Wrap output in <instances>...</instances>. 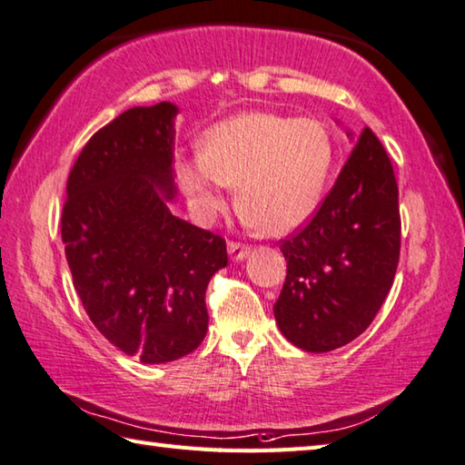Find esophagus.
<instances>
[{
  "mask_svg": "<svg viewBox=\"0 0 465 465\" xmlns=\"http://www.w3.org/2000/svg\"><path fill=\"white\" fill-rule=\"evenodd\" d=\"M228 255H231L232 262H242V259L249 255V247L241 245V242L231 241V242H228Z\"/></svg>",
  "mask_w": 465,
  "mask_h": 465,
  "instance_id": "esophagus-1",
  "label": "esophagus"
}]
</instances>
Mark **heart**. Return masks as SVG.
Wrapping results in <instances>:
<instances>
[{
    "mask_svg": "<svg viewBox=\"0 0 465 465\" xmlns=\"http://www.w3.org/2000/svg\"><path fill=\"white\" fill-rule=\"evenodd\" d=\"M331 163V133L321 120L245 112L206 130L200 153L179 159L175 173L198 216L218 212L226 185H237L245 223L283 237L314 214Z\"/></svg>",
    "mask_w": 465,
    "mask_h": 465,
    "instance_id": "b5f03b06",
    "label": "heart"
}]
</instances>
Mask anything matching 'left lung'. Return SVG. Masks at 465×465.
<instances>
[{"instance_id": "obj_1", "label": "left lung", "mask_w": 465, "mask_h": 465, "mask_svg": "<svg viewBox=\"0 0 465 465\" xmlns=\"http://www.w3.org/2000/svg\"><path fill=\"white\" fill-rule=\"evenodd\" d=\"M311 223L280 241L286 282L273 306L292 345L327 353L376 319L401 257L398 183L388 153L363 128Z\"/></svg>"}]
</instances>
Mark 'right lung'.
I'll return each instance as SVG.
<instances>
[{"label":"right lung","mask_w":465,"mask_h":465,"mask_svg":"<svg viewBox=\"0 0 465 465\" xmlns=\"http://www.w3.org/2000/svg\"><path fill=\"white\" fill-rule=\"evenodd\" d=\"M177 105L130 108L89 138L61 216L73 286L95 329L143 363L192 353L208 331L206 288L228 263L218 234L171 212Z\"/></svg>","instance_id":"add662e5"}]
</instances>
